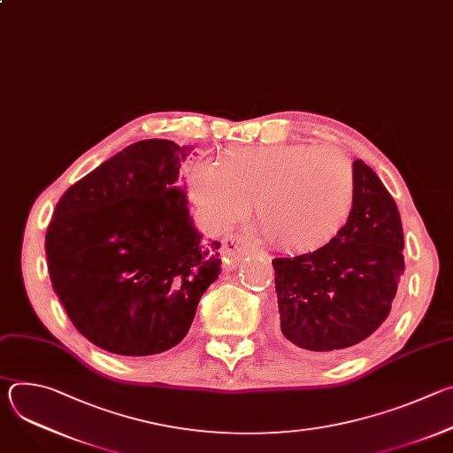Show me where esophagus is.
Returning <instances> with one entry per match:
<instances>
[{"label": "esophagus", "instance_id": "obj_1", "mask_svg": "<svg viewBox=\"0 0 453 453\" xmlns=\"http://www.w3.org/2000/svg\"><path fill=\"white\" fill-rule=\"evenodd\" d=\"M254 250H256L254 243L249 238L242 236V234H227L222 240V254L227 257L231 264L240 262L243 256H247Z\"/></svg>", "mask_w": 453, "mask_h": 453}]
</instances>
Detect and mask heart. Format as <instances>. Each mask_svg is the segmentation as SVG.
Masks as SVG:
<instances>
[{
  "instance_id": "obj_1",
  "label": "heart",
  "mask_w": 453,
  "mask_h": 453,
  "mask_svg": "<svg viewBox=\"0 0 453 453\" xmlns=\"http://www.w3.org/2000/svg\"><path fill=\"white\" fill-rule=\"evenodd\" d=\"M191 196L224 226L256 204L257 227L274 247L308 254L332 243L348 224L355 170L330 147H245L227 150L219 170L210 165L193 170Z\"/></svg>"
}]
</instances>
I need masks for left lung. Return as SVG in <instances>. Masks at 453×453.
I'll use <instances>...</instances> for the list:
<instances>
[{
    "label": "left lung",
    "mask_w": 453,
    "mask_h": 453,
    "mask_svg": "<svg viewBox=\"0 0 453 453\" xmlns=\"http://www.w3.org/2000/svg\"><path fill=\"white\" fill-rule=\"evenodd\" d=\"M353 170L355 203L341 234L315 252L273 260L280 334L311 353L341 351L376 332L405 273L395 199L362 159Z\"/></svg>",
    "instance_id": "left-lung-1"
}]
</instances>
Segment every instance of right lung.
Instances as JSON below:
<instances>
[{
    "mask_svg": "<svg viewBox=\"0 0 453 453\" xmlns=\"http://www.w3.org/2000/svg\"><path fill=\"white\" fill-rule=\"evenodd\" d=\"M193 147L143 140L70 186L46 231L51 287L73 326L127 357L163 353L188 334L219 278V242L189 219L179 170Z\"/></svg>",
    "mask_w": 453,
    "mask_h": 453,
    "instance_id": "right-lung-1",
    "label": "right lung"
}]
</instances>
